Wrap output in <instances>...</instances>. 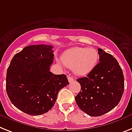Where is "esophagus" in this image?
<instances>
[{
	"label": "esophagus",
	"instance_id": "1",
	"mask_svg": "<svg viewBox=\"0 0 132 132\" xmlns=\"http://www.w3.org/2000/svg\"><path fill=\"white\" fill-rule=\"evenodd\" d=\"M73 78H71V77H70V76H68V81L69 83H71V82H72V81H73Z\"/></svg>",
	"mask_w": 132,
	"mask_h": 132
}]
</instances>
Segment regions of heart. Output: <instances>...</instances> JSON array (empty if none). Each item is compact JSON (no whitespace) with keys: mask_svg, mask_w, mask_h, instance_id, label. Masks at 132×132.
I'll return each mask as SVG.
<instances>
[{"mask_svg":"<svg viewBox=\"0 0 132 132\" xmlns=\"http://www.w3.org/2000/svg\"><path fill=\"white\" fill-rule=\"evenodd\" d=\"M98 57V53L95 48L75 47L63 54L61 61L66 67L73 69L76 75L83 76L93 70Z\"/></svg>","mask_w":132,"mask_h":132,"instance_id":"1","label":"heart"}]
</instances>
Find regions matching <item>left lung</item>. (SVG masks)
Returning <instances> with one entry per match:
<instances>
[{
    "label": "left lung",
    "instance_id": "left-lung-1",
    "mask_svg": "<svg viewBox=\"0 0 132 132\" xmlns=\"http://www.w3.org/2000/svg\"><path fill=\"white\" fill-rule=\"evenodd\" d=\"M98 51L100 62L86 77L77 79L81 91L75 97L79 109L92 117L114 109L124 91V76L117 59L103 49Z\"/></svg>",
    "mask_w": 132,
    "mask_h": 132
}]
</instances>
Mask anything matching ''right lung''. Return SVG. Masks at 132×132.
I'll use <instances>...</instances> for the list:
<instances>
[{
  "instance_id": "right-lung-1",
  "label": "right lung",
  "mask_w": 132,
  "mask_h": 132,
  "mask_svg": "<svg viewBox=\"0 0 132 132\" xmlns=\"http://www.w3.org/2000/svg\"><path fill=\"white\" fill-rule=\"evenodd\" d=\"M53 46H26L15 54L7 69L6 90L14 106L30 115L51 110L59 90L69 84L67 76L50 71L53 63Z\"/></svg>"
}]
</instances>
